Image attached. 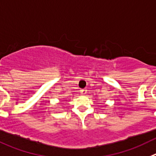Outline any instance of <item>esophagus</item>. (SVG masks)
<instances>
[{"label": "esophagus", "mask_w": 156, "mask_h": 156, "mask_svg": "<svg viewBox=\"0 0 156 156\" xmlns=\"http://www.w3.org/2000/svg\"><path fill=\"white\" fill-rule=\"evenodd\" d=\"M80 92H81V94H82V95H85V94L87 93V90L85 89V88L81 89V90H80Z\"/></svg>", "instance_id": "obj_1"}]
</instances>
